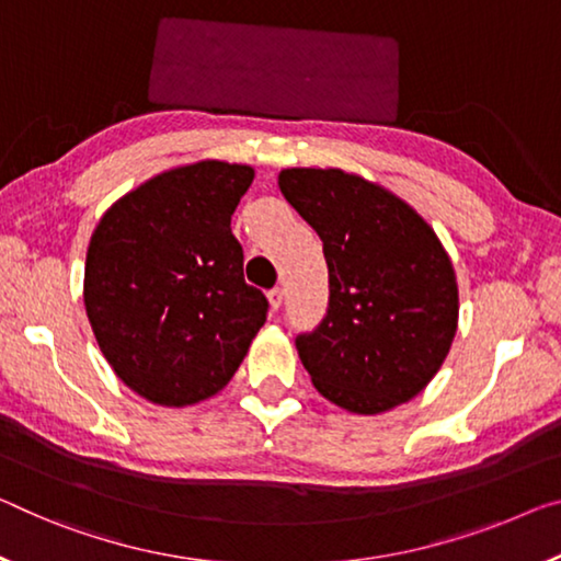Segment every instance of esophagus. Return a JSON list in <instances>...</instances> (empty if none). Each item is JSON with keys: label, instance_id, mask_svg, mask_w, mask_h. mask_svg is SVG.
I'll return each instance as SVG.
<instances>
[{"label": "esophagus", "instance_id": "34e87169", "mask_svg": "<svg viewBox=\"0 0 561 561\" xmlns=\"http://www.w3.org/2000/svg\"><path fill=\"white\" fill-rule=\"evenodd\" d=\"M268 304H271V308H273V310H278V308H280V304H283V288L275 286V288H271V290H268Z\"/></svg>", "mask_w": 561, "mask_h": 561}]
</instances>
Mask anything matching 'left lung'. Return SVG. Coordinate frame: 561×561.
<instances>
[{
	"label": "left lung",
	"mask_w": 561,
	"mask_h": 561,
	"mask_svg": "<svg viewBox=\"0 0 561 561\" xmlns=\"http://www.w3.org/2000/svg\"><path fill=\"white\" fill-rule=\"evenodd\" d=\"M280 193L323 240L329 310L296 339L310 381L353 413L411 401L442 368L459 288L442 240L386 187L339 168H290Z\"/></svg>",
	"instance_id": "obj_1"
}]
</instances>
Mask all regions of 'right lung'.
Returning <instances> with one entry per match:
<instances>
[{
  "label": "right lung",
  "mask_w": 561,
  "mask_h": 561,
  "mask_svg": "<svg viewBox=\"0 0 561 561\" xmlns=\"http://www.w3.org/2000/svg\"><path fill=\"white\" fill-rule=\"evenodd\" d=\"M253 168L203 160L160 172L92 232L84 310L119 381L160 407L218 393L265 323L230 230Z\"/></svg>",
  "instance_id": "right-lung-1"
}]
</instances>
